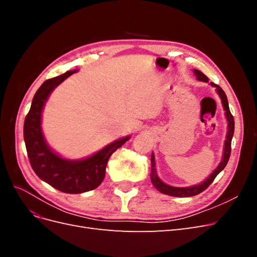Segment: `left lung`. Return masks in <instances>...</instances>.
<instances>
[{
    "label": "left lung",
    "mask_w": 257,
    "mask_h": 257,
    "mask_svg": "<svg viewBox=\"0 0 257 257\" xmlns=\"http://www.w3.org/2000/svg\"><path fill=\"white\" fill-rule=\"evenodd\" d=\"M194 75L196 76V79L199 81L203 82H208V77L206 75H204L198 69H193ZM210 84L212 87L215 88V91L217 94H219L221 102L224 108L225 111V118H226L227 121V133H226V139L224 142V148H223V155H222V160L220 162V164L216 166V168L213 170V172L210 174L209 177H207V179L203 182H200L198 184L195 185H191V186H184V188H181V186H173L169 185L165 182H163L161 179L158 176V172H157V164H155V157L154 153L152 152L151 155V182L154 185V188L157 189L159 192L166 194V195L169 196H175V197H191V196H195L197 194L201 193L203 191H205L208 186L212 183V181L214 180V178L219 175L222 170L226 166L227 162L229 160V155H230V144H231V139L232 136H234V131H235V121H234V116L231 115L230 111H229V106H228V100L226 97V94L225 92L219 87L212 82H210Z\"/></svg>",
    "instance_id": "8db88e82"
}]
</instances>
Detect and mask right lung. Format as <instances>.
I'll list each match as a JSON object with an SVG mask.
<instances>
[{
  "instance_id": "obj_1",
  "label": "right lung",
  "mask_w": 257,
  "mask_h": 257,
  "mask_svg": "<svg viewBox=\"0 0 257 257\" xmlns=\"http://www.w3.org/2000/svg\"><path fill=\"white\" fill-rule=\"evenodd\" d=\"M78 69L68 71L46 80L35 93L23 126L29 161L35 174L52 188L68 194H79L96 189L105 178L106 166L111 154L125 144L131 135L122 137L103 149L80 160L62 158L47 144L42 128V115L46 102L60 83Z\"/></svg>"
}]
</instances>
